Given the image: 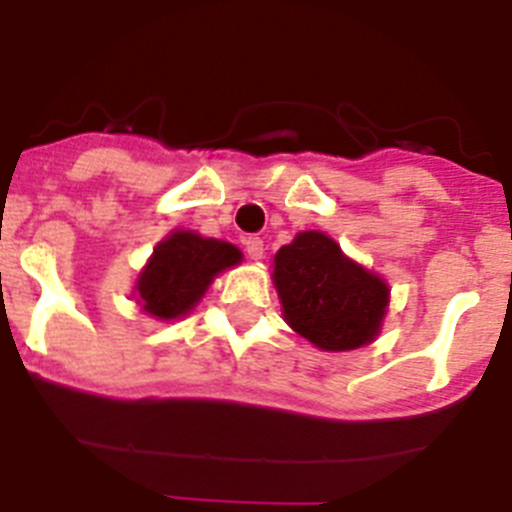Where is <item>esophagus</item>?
Wrapping results in <instances>:
<instances>
[{
  "label": "esophagus",
  "instance_id": "obj_1",
  "mask_svg": "<svg viewBox=\"0 0 512 512\" xmlns=\"http://www.w3.org/2000/svg\"><path fill=\"white\" fill-rule=\"evenodd\" d=\"M245 250H247V255L252 257V260H262V255H265V245H262V237H257V234H250V237H245Z\"/></svg>",
  "mask_w": 512,
  "mask_h": 512
}]
</instances>
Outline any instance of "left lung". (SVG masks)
Segmentation results:
<instances>
[{"instance_id":"left-lung-1","label":"left lung","mask_w":512,"mask_h":512,"mask_svg":"<svg viewBox=\"0 0 512 512\" xmlns=\"http://www.w3.org/2000/svg\"><path fill=\"white\" fill-rule=\"evenodd\" d=\"M272 280L290 328L323 351H351L379 333L389 288L323 232H300L280 247Z\"/></svg>"}]
</instances>
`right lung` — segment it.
Returning a JSON list of instances; mask_svg holds the SVG:
<instances>
[{
	"label": "right lung",
	"instance_id": "obj_1",
	"mask_svg": "<svg viewBox=\"0 0 512 512\" xmlns=\"http://www.w3.org/2000/svg\"><path fill=\"white\" fill-rule=\"evenodd\" d=\"M242 260V252L222 240L176 232L161 242L138 278V303L156 318H179L204 295L214 275Z\"/></svg>",
	"mask_w": 512,
	"mask_h": 512
}]
</instances>
